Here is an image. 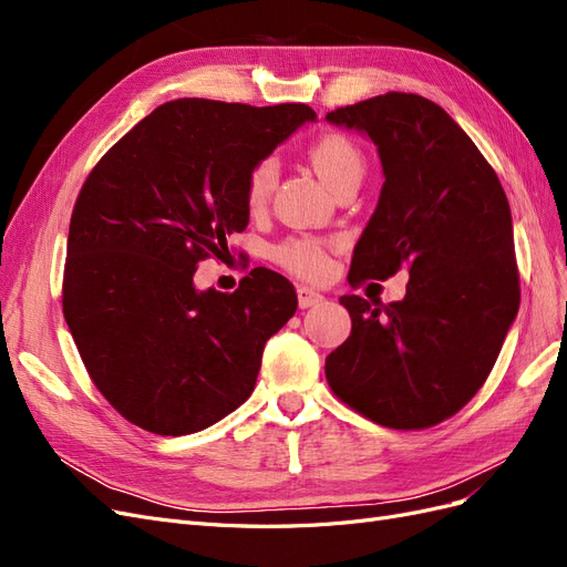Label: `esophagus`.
Segmentation results:
<instances>
[{"instance_id":"34e87169","label":"esophagus","mask_w":567,"mask_h":567,"mask_svg":"<svg viewBox=\"0 0 567 567\" xmlns=\"http://www.w3.org/2000/svg\"><path fill=\"white\" fill-rule=\"evenodd\" d=\"M323 300V296L319 293V290L310 288V286H298V305L302 307V310H307V307H315Z\"/></svg>"}]
</instances>
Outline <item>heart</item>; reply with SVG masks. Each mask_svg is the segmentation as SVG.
I'll return each instance as SVG.
<instances>
[{"instance_id": "1", "label": "heart", "mask_w": 567, "mask_h": 567, "mask_svg": "<svg viewBox=\"0 0 567 567\" xmlns=\"http://www.w3.org/2000/svg\"><path fill=\"white\" fill-rule=\"evenodd\" d=\"M307 158H310L312 167L319 173V177L329 184L333 192L342 184L352 179H362L364 175V153L359 148L350 136L340 132H326L310 144L307 148ZM279 179V167L271 158L257 161L246 179V203L250 210H262L269 203L274 188H277ZM277 262L298 274L302 279H321L329 274L331 260H329V246L321 238L312 236H298L288 238L281 246L274 250Z\"/></svg>"}]
</instances>
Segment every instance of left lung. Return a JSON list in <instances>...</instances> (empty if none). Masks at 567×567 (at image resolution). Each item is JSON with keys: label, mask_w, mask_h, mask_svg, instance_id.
Instances as JSON below:
<instances>
[{"label": "left lung", "mask_w": 567, "mask_h": 567, "mask_svg": "<svg viewBox=\"0 0 567 567\" xmlns=\"http://www.w3.org/2000/svg\"><path fill=\"white\" fill-rule=\"evenodd\" d=\"M326 120L369 134L385 175L350 286L409 271L400 302L340 298L352 331L326 357V381L369 421L423 431L475 398L518 315L508 198L471 136L419 94L388 92Z\"/></svg>", "instance_id": "obj_1"}]
</instances>
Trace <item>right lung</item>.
<instances>
[{"instance_id":"1","label":"right lung","mask_w":567,"mask_h":567,"mask_svg":"<svg viewBox=\"0 0 567 567\" xmlns=\"http://www.w3.org/2000/svg\"><path fill=\"white\" fill-rule=\"evenodd\" d=\"M317 113L210 99L158 106L84 179L68 231L63 317L99 392L156 435H188L241 406L265 342L296 315L281 274L234 293L194 288L205 257L248 227L246 179Z\"/></svg>"}]
</instances>
